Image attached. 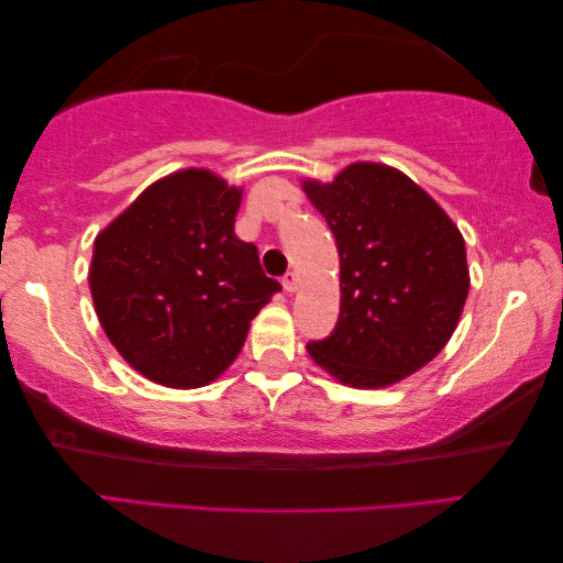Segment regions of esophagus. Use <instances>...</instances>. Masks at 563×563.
I'll list each match as a JSON object with an SVG mask.
<instances>
[{
    "label": "esophagus",
    "mask_w": 563,
    "mask_h": 563,
    "mask_svg": "<svg viewBox=\"0 0 563 563\" xmlns=\"http://www.w3.org/2000/svg\"><path fill=\"white\" fill-rule=\"evenodd\" d=\"M282 287H284V291H297V287H299V276L294 274V272H287L282 276Z\"/></svg>",
    "instance_id": "34e87169"
}]
</instances>
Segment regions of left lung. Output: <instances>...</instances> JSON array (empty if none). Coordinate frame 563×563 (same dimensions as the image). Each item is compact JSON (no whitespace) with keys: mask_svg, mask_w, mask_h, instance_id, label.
I'll use <instances>...</instances> for the list:
<instances>
[{"mask_svg":"<svg viewBox=\"0 0 563 563\" xmlns=\"http://www.w3.org/2000/svg\"><path fill=\"white\" fill-rule=\"evenodd\" d=\"M339 249L342 307L314 362L342 384L379 389L429 364L468 294L464 236L427 191L386 164L356 162L331 184L303 181Z\"/></svg>","mask_w":563,"mask_h":563,"instance_id":"left-lung-1","label":"left lung"}]
</instances>
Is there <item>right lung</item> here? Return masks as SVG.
Returning a JSON list of instances; mask_svg holds the SVG:
<instances>
[{
  "mask_svg": "<svg viewBox=\"0 0 563 563\" xmlns=\"http://www.w3.org/2000/svg\"><path fill=\"white\" fill-rule=\"evenodd\" d=\"M242 189L207 169L154 181L97 236L89 289L101 329L146 379L214 382L282 284L234 234Z\"/></svg>",
  "mask_w": 563,
  "mask_h": 563,
  "instance_id": "right-lung-1",
  "label": "right lung"
}]
</instances>
